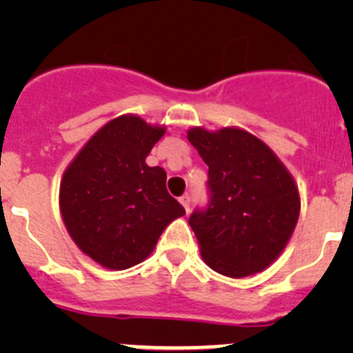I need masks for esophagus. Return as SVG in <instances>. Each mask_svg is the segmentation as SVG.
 Here are the masks:
<instances>
[{
  "instance_id": "esophagus-1",
  "label": "esophagus",
  "mask_w": 353,
  "mask_h": 353,
  "mask_svg": "<svg viewBox=\"0 0 353 353\" xmlns=\"http://www.w3.org/2000/svg\"><path fill=\"white\" fill-rule=\"evenodd\" d=\"M179 201H181V205L184 206V210H186V212H190V210H191V198L186 194V196L181 198Z\"/></svg>"
}]
</instances>
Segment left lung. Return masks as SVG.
I'll list each match as a JSON object with an SVG mask.
<instances>
[{
  "mask_svg": "<svg viewBox=\"0 0 353 353\" xmlns=\"http://www.w3.org/2000/svg\"><path fill=\"white\" fill-rule=\"evenodd\" d=\"M188 140L208 165V205L190 216L203 259L232 279L263 272L297 225L294 179L272 148L244 130L193 128Z\"/></svg>",
  "mask_w": 353,
  "mask_h": 353,
  "instance_id": "obj_1",
  "label": "left lung"
}]
</instances>
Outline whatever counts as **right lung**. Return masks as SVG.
I'll return each mask as SVG.
<instances>
[{"mask_svg":"<svg viewBox=\"0 0 353 353\" xmlns=\"http://www.w3.org/2000/svg\"><path fill=\"white\" fill-rule=\"evenodd\" d=\"M165 128L119 116L87 141L63 174L59 208L74 244L99 265L126 270L154 251L184 208L165 188L162 167L147 159Z\"/></svg>","mask_w":353,"mask_h":353,"instance_id":"right-lung-1","label":"right lung"}]
</instances>
